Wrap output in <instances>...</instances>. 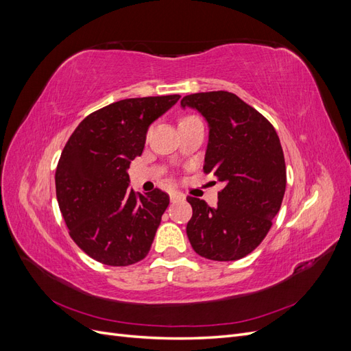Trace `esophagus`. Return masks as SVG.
<instances>
[{"label":"esophagus","mask_w":351,"mask_h":351,"mask_svg":"<svg viewBox=\"0 0 351 351\" xmlns=\"http://www.w3.org/2000/svg\"><path fill=\"white\" fill-rule=\"evenodd\" d=\"M169 199H171V202H183L186 196L180 192H171L169 193Z\"/></svg>","instance_id":"obj_1"}]
</instances>
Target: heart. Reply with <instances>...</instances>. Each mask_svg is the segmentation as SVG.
I'll use <instances>...</instances> for the list:
<instances>
[{"instance_id": "obj_1", "label": "heart", "mask_w": 351, "mask_h": 351, "mask_svg": "<svg viewBox=\"0 0 351 351\" xmlns=\"http://www.w3.org/2000/svg\"><path fill=\"white\" fill-rule=\"evenodd\" d=\"M186 119H187V117H186Z\"/></svg>"}]
</instances>
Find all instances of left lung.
<instances>
[{"label":"left lung","instance_id":"8db88e82","mask_svg":"<svg viewBox=\"0 0 351 351\" xmlns=\"http://www.w3.org/2000/svg\"><path fill=\"white\" fill-rule=\"evenodd\" d=\"M208 123L205 173L224 189L217 206L189 196L193 215L186 232L193 250L210 261H237L268 234L285 192V162L272 124L237 95L217 90L187 95L182 108Z\"/></svg>","mask_w":351,"mask_h":351}]
</instances>
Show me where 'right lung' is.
I'll list each match as a JSON object with an SVG mask.
<instances>
[{
    "instance_id": "right-lung-1",
    "label": "right lung",
    "mask_w": 351,
    "mask_h": 351,
    "mask_svg": "<svg viewBox=\"0 0 351 351\" xmlns=\"http://www.w3.org/2000/svg\"><path fill=\"white\" fill-rule=\"evenodd\" d=\"M180 95L123 99L89 114L73 132L56 171L58 206L70 237L95 261L127 267L152 246L169 197L134 193L127 169L141 156L149 125Z\"/></svg>"
}]
</instances>
